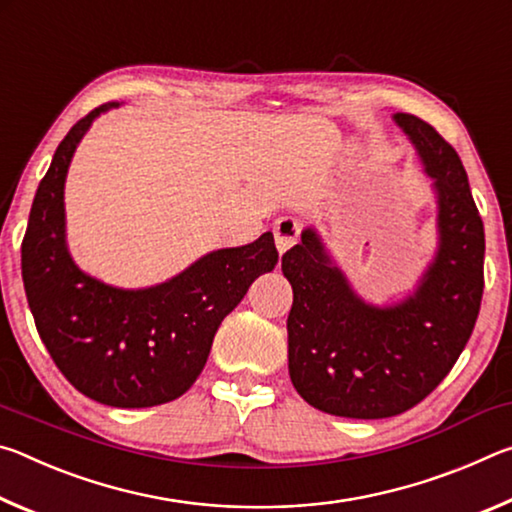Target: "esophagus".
Returning <instances> with one entry per match:
<instances>
[{"mask_svg": "<svg viewBox=\"0 0 512 512\" xmlns=\"http://www.w3.org/2000/svg\"><path fill=\"white\" fill-rule=\"evenodd\" d=\"M273 232H275V246L280 250V255H284L298 241L300 223L293 219V216H282V219L275 221Z\"/></svg>", "mask_w": 512, "mask_h": 512, "instance_id": "obj_1", "label": "esophagus"}]
</instances>
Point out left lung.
Instances as JSON below:
<instances>
[{
  "label": "left lung",
  "instance_id": "left-lung-1",
  "mask_svg": "<svg viewBox=\"0 0 512 512\" xmlns=\"http://www.w3.org/2000/svg\"><path fill=\"white\" fill-rule=\"evenodd\" d=\"M393 119L438 198V250L411 296L388 307L363 302L314 228L282 255L293 289L291 381L314 409L341 418H391L422 402L461 357L481 309L485 235L463 162L427 121Z\"/></svg>",
  "mask_w": 512,
  "mask_h": 512
}]
</instances>
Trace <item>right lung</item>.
Listing matches in <instances>:
<instances>
[{
    "instance_id": "right-lung-1",
    "label": "right lung",
    "mask_w": 512,
    "mask_h": 512,
    "mask_svg": "<svg viewBox=\"0 0 512 512\" xmlns=\"http://www.w3.org/2000/svg\"><path fill=\"white\" fill-rule=\"evenodd\" d=\"M103 103L58 144L33 198L22 241V280L38 334L76 391L117 409H144L189 391L221 320L259 275L273 271V232L207 253L149 289H117L83 273L65 244V178Z\"/></svg>"
}]
</instances>
